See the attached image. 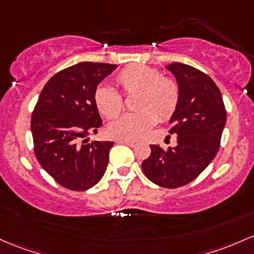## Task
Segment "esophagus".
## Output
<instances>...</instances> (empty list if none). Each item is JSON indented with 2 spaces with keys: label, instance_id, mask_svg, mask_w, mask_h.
<instances>
[{
  "label": "esophagus",
  "instance_id": "1",
  "mask_svg": "<svg viewBox=\"0 0 254 254\" xmlns=\"http://www.w3.org/2000/svg\"><path fill=\"white\" fill-rule=\"evenodd\" d=\"M118 143H125L130 147H135L136 146V142L135 141H130V140H117Z\"/></svg>",
  "mask_w": 254,
  "mask_h": 254
}]
</instances>
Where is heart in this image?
I'll return each instance as SVG.
<instances>
[{"mask_svg":"<svg viewBox=\"0 0 254 254\" xmlns=\"http://www.w3.org/2000/svg\"><path fill=\"white\" fill-rule=\"evenodd\" d=\"M116 82L127 95L137 93L135 107L138 112L124 114L110 123L108 133L112 137L137 140L157 124V114L160 119H168L176 110L180 97L177 83L161 76L158 69L133 64L117 74ZM94 101L99 112L108 119L116 118L123 110L121 94L110 86H97Z\"/></svg>","mask_w":254,"mask_h":254,"instance_id":"heart-1","label":"heart"}]
</instances>
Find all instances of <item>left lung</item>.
<instances>
[{
    "label": "left lung",
    "instance_id": "8db88e82",
    "mask_svg": "<svg viewBox=\"0 0 254 254\" xmlns=\"http://www.w3.org/2000/svg\"><path fill=\"white\" fill-rule=\"evenodd\" d=\"M165 68L174 74L180 90L177 107L169 121L177 144L168 150L150 144L152 152L141 168L153 183L174 189L188 185L212 163L227 112L218 86L207 74L181 63Z\"/></svg>",
    "mask_w": 254,
    "mask_h": 254
}]
</instances>
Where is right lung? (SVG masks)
I'll return each mask as SVG.
<instances>
[{
    "mask_svg": "<svg viewBox=\"0 0 254 254\" xmlns=\"http://www.w3.org/2000/svg\"><path fill=\"white\" fill-rule=\"evenodd\" d=\"M118 66L79 63L44 85L31 118L35 154L44 171L65 188L84 191L100 182L113 142L93 141L102 121L94 93Z\"/></svg>",
    "mask_w": 254,
    "mask_h": 254,
    "instance_id": "right-lung-1",
    "label": "right lung"
}]
</instances>
